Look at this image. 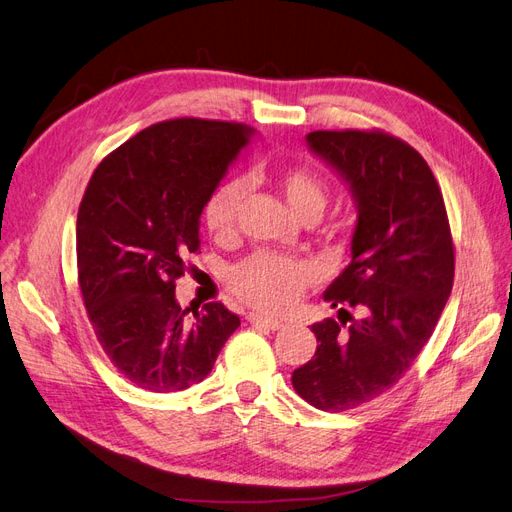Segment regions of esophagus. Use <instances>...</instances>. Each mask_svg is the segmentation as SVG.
<instances>
[{"instance_id": "34e87169", "label": "esophagus", "mask_w": 512, "mask_h": 512, "mask_svg": "<svg viewBox=\"0 0 512 512\" xmlns=\"http://www.w3.org/2000/svg\"><path fill=\"white\" fill-rule=\"evenodd\" d=\"M249 321L253 323V325H257V327H266V329H272V332H276V329H280L283 327V323L280 321H276V319H268V317H261V315H249Z\"/></svg>"}]
</instances>
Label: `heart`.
<instances>
[{
	"mask_svg": "<svg viewBox=\"0 0 512 512\" xmlns=\"http://www.w3.org/2000/svg\"><path fill=\"white\" fill-rule=\"evenodd\" d=\"M289 208L302 221L319 219L327 204V183L306 166H293L278 178ZM244 183L223 185L210 197L204 212L208 232L223 238L234 232L238 210L244 200ZM315 280V270L304 261L280 257L274 253H255L229 270L227 285L238 298L263 312H280L300 298L302 291Z\"/></svg>",
	"mask_w": 512,
	"mask_h": 512,
	"instance_id": "obj_1",
	"label": "heart"
}]
</instances>
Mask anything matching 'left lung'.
Listing matches in <instances>:
<instances>
[{"mask_svg": "<svg viewBox=\"0 0 512 512\" xmlns=\"http://www.w3.org/2000/svg\"><path fill=\"white\" fill-rule=\"evenodd\" d=\"M306 144L357 206L351 263L323 298L364 319L312 325L315 357L291 383L310 406L342 412L398 383L430 340L453 289V238L436 178L410 144L359 129L310 131Z\"/></svg>", "mask_w": 512, "mask_h": 512, "instance_id": "1", "label": "left lung"}]
</instances>
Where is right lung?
Masks as SVG:
<instances>
[{
	"instance_id": "right-lung-1",
	"label": "right lung",
	"mask_w": 512,
	"mask_h": 512,
	"mask_svg": "<svg viewBox=\"0 0 512 512\" xmlns=\"http://www.w3.org/2000/svg\"><path fill=\"white\" fill-rule=\"evenodd\" d=\"M242 123L174 119L142 129L93 172L76 221L78 285L125 378L172 393L202 383L240 319L221 302L180 308L176 278L200 251V217L251 144Z\"/></svg>"
}]
</instances>
